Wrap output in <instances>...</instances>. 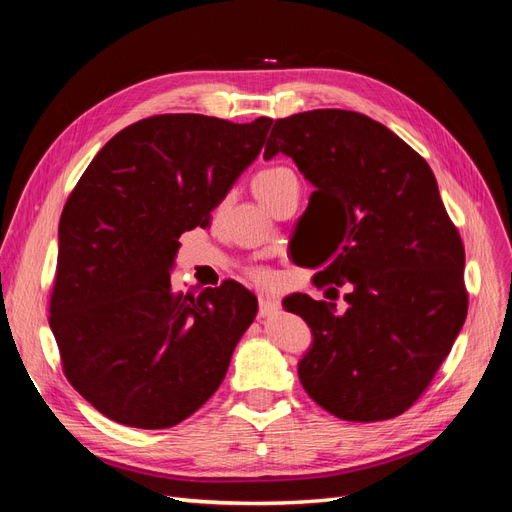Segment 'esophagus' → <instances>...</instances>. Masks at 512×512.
<instances>
[{
	"mask_svg": "<svg viewBox=\"0 0 512 512\" xmlns=\"http://www.w3.org/2000/svg\"><path fill=\"white\" fill-rule=\"evenodd\" d=\"M258 305H260V316H267V314L273 312V309H277L280 301H277L273 294H269V292H260L258 294Z\"/></svg>",
	"mask_w": 512,
	"mask_h": 512,
	"instance_id": "obj_1",
	"label": "esophagus"
}]
</instances>
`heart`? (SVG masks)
I'll list each match as a JSON object with an SVG mask.
<instances>
[{
  "mask_svg": "<svg viewBox=\"0 0 512 512\" xmlns=\"http://www.w3.org/2000/svg\"><path fill=\"white\" fill-rule=\"evenodd\" d=\"M290 177H294V173L286 166H271V168L260 170V173L252 179L254 194L262 200V203L267 205L269 200L277 194V190H280L282 185L286 183V179H290ZM252 275L260 282L271 280V273L267 269H254Z\"/></svg>",
  "mask_w": 512,
  "mask_h": 512,
  "instance_id": "b5f03b06",
  "label": "heart"
}]
</instances>
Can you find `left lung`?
Returning a JSON list of instances; mask_svg holds the SVG:
<instances>
[{
	"label": "left lung",
	"instance_id": "8db88e82",
	"mask_svg": "<svg viewBox=\"0 0 512 512\" xmlns=\"http://www.w3.org/2000/svg\"><path fill=\"white\" fill-rule=\"evenodd\" d=\"M292 158L314 185L316 286L348 284L346 312L307 294L284 299L314 342L299 380L344 421L406 412L453 348L468 314L466 252L429 164L367 115L318 108L277 119L265 158ZM327 299H337V288ZM334 297L331 298L328 292Z\"/></svg>",
	"mask_w": 512,
	"mask_h": 512
}]
</instances>
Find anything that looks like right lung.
Returning a JSON list of instances; mask_svg holds the SVG:
<instances>
[{
    "mask_svg": "<svg viewBox=\"0 0 512 512\" xmlns=\"http://www.w3.org/2000/svg\"><path fill=\"white\" fill-rule=\"evenodd\" d=\"M271 123L141 119L98 151L72 190L49 324L66 378L111 421L173 427L222 384L258 301L237 282L175 292L170 269L179 237L209 224Z\"/></svg>",
    "mask_w": 512,
    "mask_h": 512,
    "instance_id": "add662e5",
    "label": "right lung"
}]
</instances>
